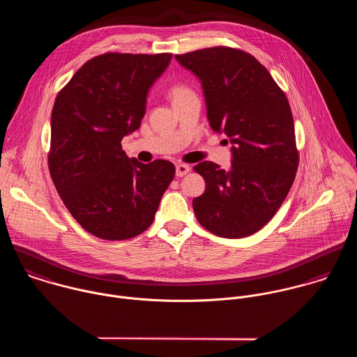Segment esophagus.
Listing matches in <instances>:
<instances>
[{"mask_svg":"<svg viewBox=\"0 0 357 357\" xmlns=\"http://www.w3.org/2000/svg\"><path fill=\"white\" fill-rule=\"evenodd\" d=\"M190 170H191L190 165L178 163V165L176 166V176H177V177H183V176H185L187 173H190Z\"/></svg>","mask_w":357,"mask_h":357,"instance_id":"obj_1","label":"esophagus"}]
</instances>
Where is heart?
Returning <instances> with one entry per match:
<instances>
[{
  "label": "heart",
  "mask_w": 357,
  "mask_h": 357,
  "mask_svg": "<svg viewBox=\"0 0 357 357\" xmlns=\"http://www.w3.org/2000/svg\"><path fill=\"white\" fill-rule=\"evenodd\" d=\"M187 92H190L187 88L177 85V86H174V88L170 91V98H172V100H174V99H177V98L183 96V95H184V93H187Z\"/></svg>",
  "instance_id": "1"
}]
</instances>
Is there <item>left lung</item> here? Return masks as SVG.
<instances>
[{
	"label": "left lung",
	"instance_id": "obj_1",
	"mask_svg": "<svg viewBox=\"0 0 357 357\" xmlns=\"http://www.w3.org/2000/svg\"><path fill=\"white\" fill-rule=\"evenodd\" d=\"M201 82L210 128L231 146V166L201 162L206 181L192 201L199 224L238 239L259 231L286 199L298 167L294 121L286 95L252 54L227 47L176 54Z\"/></svg>",
	"mask_w": 357,
	"mask_h": 357
}]
</instances>
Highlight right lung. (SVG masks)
<instances>
[{
  "label": "right lung",
  "instance_id": "right-lung-1",
  "mask_svg": "<svg viewBox=\"0 0 357 357\" xmlns=\"http://www.w3.org/2000/svg\"><path fill=\"white\" fill-rule=\"evenodd\" d=\"M172 53H104L88 60L57 95L51 116L53 184L89 234L123 241L146 231L174 177V165H146L122 150L137 130L149 92Z\"/></svg>",
  "mask_w": 357,
  "mask_h": 357
}]
</instances>
